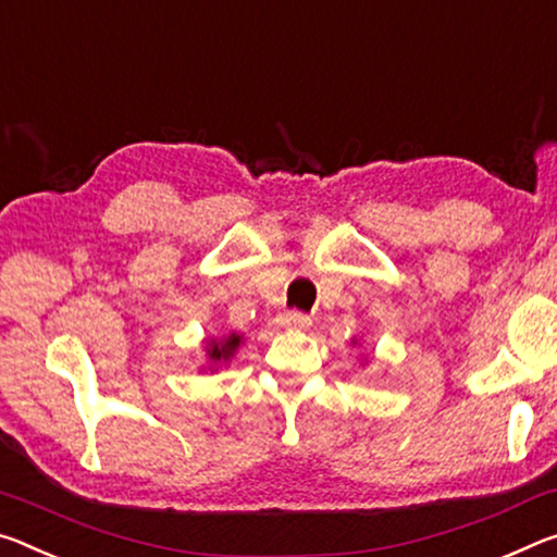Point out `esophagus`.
<instances>
[{
	"mask_svg": "<svg viewBox=\"0 0 557 557\" xmlns=\"http://www.w3.org/2000/svg\"><path fill=\"white\" fill-rule=\"evenodd\" d=\"M285 324L295 326V330H307V326H310V317L302 314V312H287Z\"/></svg>",
	"mask_w": 557,
	"mask_h": 557,
	"instance_id": "esophagus-1",
	"label": "esophagus"
}]
</instances>
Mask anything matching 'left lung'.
I'll list each match as a JSON object with an SVG mask.
<instances>
[{"mask_svg": "<svg viewBox=\"0 0 557 557\" xmlns=\"http://www.w3.org/2000/svg\"><path fill=\"white\" fill-rule=\"evenodd\" d=\"M351 344H357V339H351Z\"/></svg>", "mask_w": 557, "mask_h": 557, "instance_id": "obj_1", "label": "left lung"}]
</instances>
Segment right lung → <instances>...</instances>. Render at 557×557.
Returning a JSON list of instances; mask_svg holds the SVG:
<instances>
[{
    "instance_id": "right-lung-1",
    "label": "right lung",
    "mask_w": 557,
    "mask_h": 557,
    "mask_svg": "<svg viewBox=\"0 0 557 557\" xmlns=\"http://www.w3.org/2000/svg\"><path fill=\"white\" fill-rule=\"evenodd\" d=\"M243 344V334L231 332V334H220V337H208L202 342V349H206V367L200 372H218V367L227 364L235 357V351L240 349Z\"/></svg>"
}]
</instances>
